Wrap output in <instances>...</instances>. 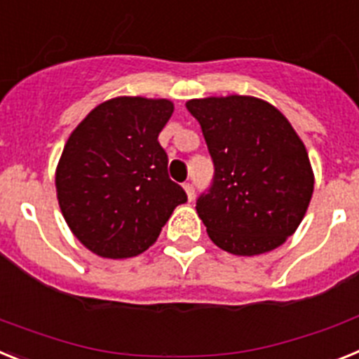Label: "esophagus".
<instances>
[{
    "label": "esophagus",
    "instance_id": "obj_1",
    "mask_svg": "<svg viewBox=\"0 0 359 359\" xmlns=\"http://www.w3.org/2000/svg\"><path fill=\"white\" fill-rule=\"evenodd\" d=\"M184 191L188 195V201H193V197H195V188H193L191 182L184 184Z\"/></svg>",
    "mask_w": 359,
    "mask_h": 359
}]
</instances>
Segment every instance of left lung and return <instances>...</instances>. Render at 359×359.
Wrapping results in <instances>:
<instances>
[{"instance_id": "8db88e82", "label": "left lung", "mask_w": 359, "mask_h": 359, "mask_svg": "<svg viewBox=\"0 0 359 359\" xmlns=\"http://www.w3.org/2000/svg\"><path fill=\"white\" fill-rule=\"evenodd\" d=\"M215 164L210 191L197 201L213 244L255 257L298 229L309 208L314 173L305 144L282 111L251 95L191 99Z\"/></svg>"}]
</instances>
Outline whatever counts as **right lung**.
<instances>
[{
    "instance_id": "obj_1",
    "label": "right lung",
    "mask_w": 359,
    "mask_h": 359,
    "mask_svg": "<svg viewBox=\"0 0 359 359\" xmlns=\"http://www.w3.org/2000/svg\"><path fill=\"white\" fill-rule=\"evenodd\" d=\"M171 114L168 99L123 95L95 106L68 137L55 191L70 231L92 253H144L188 201L168 177V155L157 141Z\"/></svg>"
}]
</instances>
